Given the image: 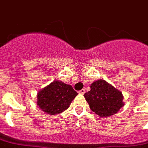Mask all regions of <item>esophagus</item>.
Instances as JSON below:
<instances>
[{"instance_id": "esophagus-1", "label": "esophagus", "mask_w": 148, "mask_h": 148, "mask_svg": "<svg viewBox=\"0 0 148 148\" xmlns=\"http://www.w3.org/2000/svg\"><path fill=\"white\" fill-rule=\"evenodd\" d=\"M78 93L80 94V95H84V94L85 93V89H82V90H80Z\"/></svg>"}]
</instances>
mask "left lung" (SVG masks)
Here are the masks:
<instances>
[{"label": "left lung", "instance_id": "1", "mask_svg": "<svg viewBox=\"0 0 148 148\" xmlns=\"http://www.w3.org/2000/svg\"><path fill=\"white\" fill-rule=\"evenodd\" d=\"M84 96L90 110L101 117L115 114L124 105L121 91L101 79L94 81Z\"/></svg>", "mask_w": 148, "mask_h": 148}]
</instances>
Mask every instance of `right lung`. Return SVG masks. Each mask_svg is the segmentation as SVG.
<instances>
[{"mask_svg": "<svg viewBox=\"0 0 148 148\" xmlns=\"http://www.w3.org/2000/svg\"><path fill=\"white\" fill-rule=\"evenodd\" d=\"M77 95L71 85L54 80L38 90L37 104L47 114L58 115L69 108Z\"/></svg>", "mask_w": 148, "mask_h": 148, "instance_id": "1", "label": "right lung"}]
</instances>
